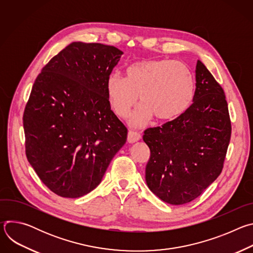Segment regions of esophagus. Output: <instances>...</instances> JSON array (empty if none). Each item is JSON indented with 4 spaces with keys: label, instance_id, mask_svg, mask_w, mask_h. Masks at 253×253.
I'll list each match as a JSON object with an SVG mask.
<instances>
[{
    "label": "esophagus",
    "instance_id": "obj_1",
    "mask_svg": "<svg viewBox=\"0 0 253 253\" xmlns=\"http://www.w3.org/2000/svg\"><path fill=\"white\" fill-rule=\"evenodd\" d=\"M141 138V135L138 132L135 131H129L128 132V136H127V140L129 143H135L137 141H139Z\"/></svg>",
    "mask_w": 253,
    "mask_h": 253
}]
</instances>
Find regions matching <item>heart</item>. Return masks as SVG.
I'll return each mask as SVG.
<instances>
[{
    "label": "heart",
    "mask_w": 253,
    "mask_h": 253,
    "mask_svg": "<svg viewBox=\"0 0 253 253\" xmlns=\"http://www.w3.org/2000/svg\"><path fill=\"white\" fill-rule=\"evenodd\" d=\"M126 77L108 76L106 92L114 112L128 118L139 100L143 104L137 113L138 123L153 116L167 121L183 114L195 92L194 77L183 63L166 59H145L129 65Z\"/></svg>",
    "instance_id": "b5f03b06"
}]
</instances>
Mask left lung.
I'll list each match as a JSON object with an SVG mask.
<instances>
[{
	"label": "left lung",
	"mask_w": 253,
	"mask_h": 253,
	"mask_svg": "<svg viewBox=\"0 0 253 253\" xmlns=\"http://www.w3.org/2000/svg\"><path fill=\"white\" fill-rule=\"evenodd\" d=\"M193 103L176 119L144 131L150 149L148 188L162 201L181 205L197 198L219 176L231 136L221 86L201 61L195 69Z\"/></svg>",
	"instance_id": "1"
}]
</instances>
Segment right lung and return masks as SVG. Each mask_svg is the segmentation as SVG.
<instances>
[{
	"label": "right lung",
	"instance_id": "obj_1",
	"mask_svg": "<svg viewBox=\"0 0 253 253\" xmlns=\"http://www.w3.org/2000/svg\"><path fill=\"white\" fill-rule=\"evenodd\" d=\"M123 52L73 42L36 79L23 116L26 155L54 193L78 198L95 189L127 140L111 110L106 81Z\"/></svg>",
	"mask_w": 253,
	"mask_h": 253
}]
</instances>
